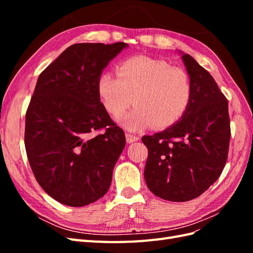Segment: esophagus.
I'll return each mask as SVG.
<instances>
[{
	"mask_svg": "<svg viewBox=\"0 0 253 253\" xmlns=\"http://www.w3.org/2000/svg\"><path fill=\"white\" fill-rule=\"evenodd\" d=\"M126 142L127 143H133L135 141H138L139 140V137L138 136L133 135V134H129V133L126 134Z\"/></svg>",
	"mask_w": 253,
	"mask_h": 253,
	"instance_id": "obj_1",
	"label": "esophagus"
}]
</instances>
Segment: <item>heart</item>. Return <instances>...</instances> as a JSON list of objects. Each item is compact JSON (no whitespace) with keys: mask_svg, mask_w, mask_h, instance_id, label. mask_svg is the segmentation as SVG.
<instances>
[{"mask_svg":"<svg viewBox=\"0 0 253 253\" xmlns=\"http://www.w3.org/2000/svg\"><path fill=\"white\" fill-rule=\"evenodd\" d=\"M97 89L105 111L114 118L125 113L133 98L135 108L120 120L132 132L151 125L155 128L171 126L185 115L193 96L187 72L145 56L125 60L117 75L101 74Z\"/></svg>","mask_w":253,"mask_h":253,"instance_id":"b5f03b06","label":"heart"}]
</instances>
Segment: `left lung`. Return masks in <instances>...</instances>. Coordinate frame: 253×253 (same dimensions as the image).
I'll list each match as a JSON object with an SVG mask.
<instances>
[{"label": "left lung", "mask_w": 253, "mask_h": 253, "mask_svg": "<svg viewBox=\"0 0 253 253\" xmlns=\"http://www.w3.org/2000/svg\"><path fill=\"white\" fill-rule=\"evenodd\" d=\"M193 85L185 115L163 132L143 136L149 155L144 179L153 194L188 202L219 177L230 141L228 101L212 76L188 53L178 51Z\"/></svg>", "instance_id": "obj_1"}]
</instances>
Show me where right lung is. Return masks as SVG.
<instances>
[{
    "label": "right lung",
    "mask_w": 253,
    "mask_h": 253,
    "mask_svg": "<svg viewBox=\"0 0 253 253\" xmlns=\"http://www.w3.org/2000/svg\"><path fill=\"white\" fill-rule=\"evenodd\" d=\"M126 43L71 45L38 78L25 120V149L37 181L57 202L82 207L111 186L126 136L105 111L97 84ZM104 133L95 136L98 129Z\"/></svg>",
    "instance_id": "add662e5"
}]
</instances>
